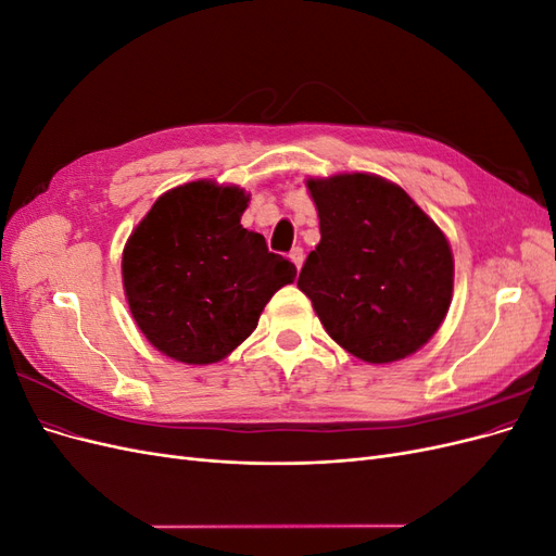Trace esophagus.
Here are the masks:
<instances>
[{
	"instance_id": "1",
	"label": "esophagus",
	"mask_w": 556,
	"mask_h": 556,
	"mask_svg": "<svg viewBox=\"0 0 556 556\" xmlns=\"http://www.w3.org/2000/svg\"><path fill=\"white\" fill-rule=\"evenodd\" d=\"M290 260H292V264L296 266V271H299L301 264H304V250H301V248H292Z\"/></svg>"
}]
</instances>
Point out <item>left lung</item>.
<instances>
[{"mask_svg": "<svg viewBox=\"0 0 556 556\" xmlns=\"http://www.w3.org/2000/svg\"><path fill=\"white\" fill-rule=\"evenodd\" d=\"M319 243L299 274L325 331L350 355L392 364L439 331L454 285L441 227L376 174L308 178Z\"/></svg>", "mask_w": 556, "mask_h": 556, "instance_id": "obj_1", "label": "left lung"}]
</instances>
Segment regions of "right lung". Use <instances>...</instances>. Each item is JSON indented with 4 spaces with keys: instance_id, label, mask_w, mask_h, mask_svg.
Returning a JSON list of instances; mask_svg holds the SVG:
<instances>
[{
    "instance_id": "right-lung-1",
    "label": "right lung",
    "mask_w": 556,
    "mask_h": 556,
    "mask_svg": "<svg viewBox=\"0 0 556 556\" xmlns=\"http://www.w3.org/2000/svg\"><path fill=\"white\" fill-rule=\"evenodd\" d=\"M250 194L237 185L192 180L164 192L129 233L123 288L134 323L162 355L206 366L255 331L290 260L268 252L241 215Z\"/></svg>"
}]
</instances>
